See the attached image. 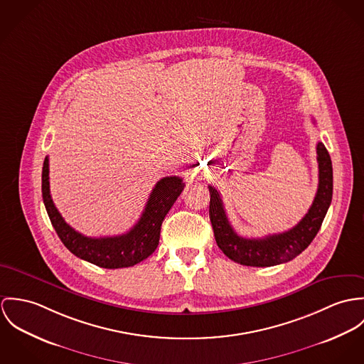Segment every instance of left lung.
<instances>
[{"instance_id": "left-lung-1", "label": "left lung", "mask_w": 364, "mask_h": 364, "mask_svg": "<svg viewBox=\"0 0 364 364\" xmlns=\"http://www.w3.org/2000/svg\"><path fill=\"white\" fill-rule=\"evenodd\" d=\"M317 162L318 188L306 216L294 228L262 239L239 236L229 223L220 194L216 188L208 186L210 193L209 219L216 244L226 257L247 267H274L293 259L310 245L332 201V162L323 142L317 144Z\"/></svg>"}]
</instances>
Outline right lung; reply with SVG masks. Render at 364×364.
I'll list each match as a JSON object with an SVG mask.
<instances>
[{"label": "right lung", "mask_w": 364, "mask_h": 364, "mask_svg": "<svg viewBox=\"0 0 364 364\" xmlns=\"http://www.w3.org/2000/svg\"><path fill=\"white\" fill-rule=\"evenodd\" d=\"M184 188L183 178L163 177L152 190L135 226L125 235L113 237H86L73 229L61 216L50 196L48 158L41 171V194L46 210L63 244L78 258L107 269L132 267L148 258L158 247L163 219Z\"/></svg>", "instance_id": "1"}]
</instances>
